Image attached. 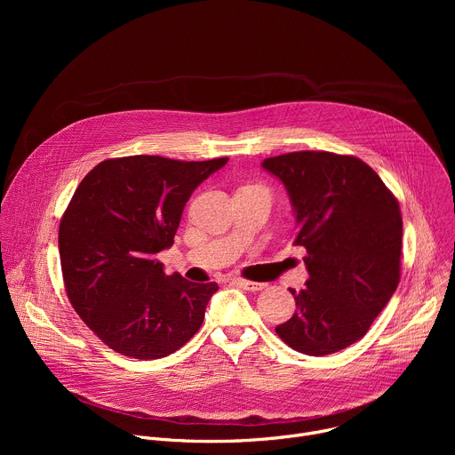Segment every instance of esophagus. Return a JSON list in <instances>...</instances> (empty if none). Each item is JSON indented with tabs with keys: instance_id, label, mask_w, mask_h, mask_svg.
<instances>
[{
	"instance_id": "obj_1",
	"label": "esophagus",
	"mask_w": 455,
	"mask_h": 455,
	"mask_svg": "<svg viewBox=\"0 0 455 455\" xmlns=\"http://www.w3.org/2000/svg\"><path fill=\"white\" fill-rule=\"evenodd\" d=\"M234 283L237 284V286H241L243 290H248V291H261V290H265L267 288V284L265 283H253V281H246V279H234Z\"/></svg>"
}]
</instances>
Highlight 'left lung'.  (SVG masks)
Returning a JSON list of instances; mask_svg holds the SVG:
<instances>
[{
  "instance_id": "1",
  "label": "left lung",
  "mask_w": 455,
  "mask_h": 455,
  "mask_svg": "<svg viewBox=\"0 0 455 455\" xmlns=\"http://www.w3.org/2000/svg\"><path fill=\"white\" fill-rule=\"evenodd\" d=\"M295 211L309 274L297 311L275 328L291 349L323 356L358 342L391 300L402 270V211L360 158L297 151L267 158Z\"/></svg>"
}]
</instances>
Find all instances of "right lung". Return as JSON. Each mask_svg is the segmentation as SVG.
Here are the masks:
<instances>
[{
	"mask_svg": "<svg viewBox=\"0 0 455 455\" xmlns=\"http://www.w3.org/2000/svg\"><path fill=\"white\" fill-rule=\"evenodd\" d=\"M227 162L109 158L79 183L59 225L64 290L113 351L164 358L202 328L218 284L165 275L156 253L174 243L194 188Z\"/></svg>",
	"mask_w": 455,
	"mask_h": 455,
	"instance_id": "1",
	"label": "right lung"
}]
</instances>
